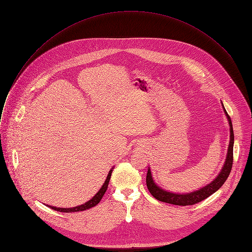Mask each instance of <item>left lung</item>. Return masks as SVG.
Listing matches in <instances>:
<instances>
[{"label":"left lung","mask_w":252,"mask_h":252,"mask_svg":"<svg viewBox=\"0 0 252 252\" xmlns=\"http://www.w3.org/2000/svg\"><path fill=\"white\" fill-rule=\"evenodd\" d=\"M221 105L223 107V112H224V114L227 118V121H228L230 135H229V145H228V149H227L226 158H225L224 164H223L220 172L218 174V176L215 177L211 183H209L205 187L199 189L198 190H194V191L189 192V193H175V192L167 191V190L161 189L160 187H158L155 183L152 171H151V167L149 166L148 173H147V186H148V189H149L150 192L152 193V195L155 198H157L159 201L170 203V204H175V205H184V206L192 205V204H195L197 202L202 201L203 199L207 198L208 196H210L215 191H218L222 187V185L225 183V181H226L229 173H230L231 167H232L234 134H233L231 120H230L229 116L227 115L222 102H221Z\"/></svg>","instance_id":"obj_1"}]
</instances>
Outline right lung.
Segmentation results:
<instances>
[{
    "label": "right lung",
    "mask_w": 252,
    "mask_h": 252,
    "mask_svg": "<svg viewBox=\"0 0 252 252\" xmlns=\"http://www.w3.org/2000/svg\"><path fill=\"white\" fill-rule=\"evenodd\" d=\"M113 169L114 167H112V169L109 171V173H107V176H106V179L104 181L102 187L99 189V190L94 195V197H92L89 201L81 204V205H78V206H74V207H68V208H63V207H56V206H52V205H47L49 206L50 208L54 209V210H57V211H61V212H77V211H83V210H87V209H90L94 206H95L99 201L100 199L102 198L103 194L105 193L106 189H107V187H109V183H110V179H111V175H112V172H113Z\"/></svg>",
    "instance_id": "add662e5"
}]
</instances>
